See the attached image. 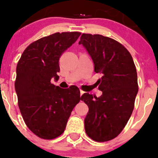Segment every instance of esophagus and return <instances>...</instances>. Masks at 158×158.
Here are the masks:
<instances>
[{"instance_id": "obj_1", "label": "esophagus", "mask_w": 158, "mask_h": 158, "mask_svg": "<svg viewBox=\"0 0 158 158\" xmlns=\"http://www.w3.org/2000/svg\"><path fill=\"white\" fill-rule=\"evenodd\" d=\"M84 93V92H83V91H82V90H80V94H81V96L82 95V94Z\"/></svg>"}]
</instances>
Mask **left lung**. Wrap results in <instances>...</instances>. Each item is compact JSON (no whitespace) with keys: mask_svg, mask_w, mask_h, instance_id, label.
<instances>
[{"mask_svg":"<svg viewBox=\"0 0 158 158\" xmlns=\"http://www.w3.org/2000/svg\"><path fill=\"white\" fill-rule=\"evenodd\" d=\"M82 44L92 57L98 80L99 98L84 93L81 100L89 106L84 120L86 133L105 142L116 138L127 125L138 92V75L132 57L119 42L101 35L83 34Z\"/></svg>","mask_w":158,"mask_h":158,"instance_id":"8db88e82","label":"left lung"}]
</instances>
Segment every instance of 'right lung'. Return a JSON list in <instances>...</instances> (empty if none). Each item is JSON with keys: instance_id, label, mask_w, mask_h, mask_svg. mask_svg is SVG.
<instances>
[{"instance_id": "right-lung-1", "label": "right lung", "mask_w": 158, "mask_h": 158, "mask_svg": "<svg viewBox=\"0 0 158 158\" xmlns=\"http://www.w3.org/2000/svg\"><path fill=\"white\" fill-rule=\"evenodd\" d=\"M81 32L55 33L31 43L24 50L16 68L15 88L26 125L39 138L51 140L65 130L74 107L79 103L76 86L61 89L57 81L59 59Z\"/></svg>"}]
</instances>
